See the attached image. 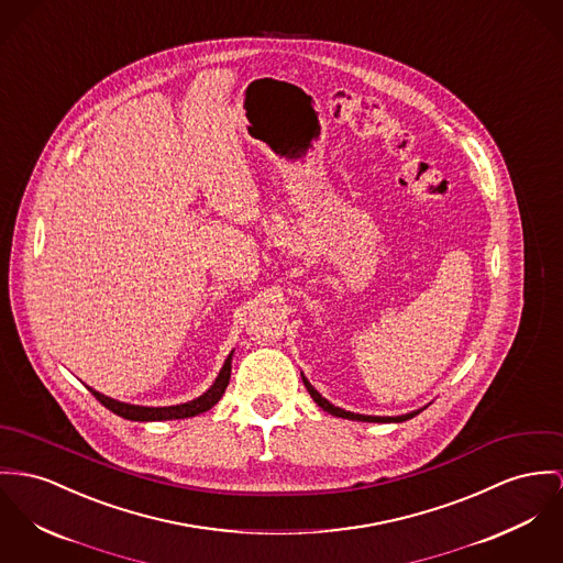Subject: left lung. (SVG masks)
<instances>
[{"instance_id": "left-lung-1", "label": "left lung", "mask_w": 563, "mask_h": 563, "mask_svg": "<svg viewBox=\"0 0 563 563\" xmlns=\"http://www.w3.org/2000/svg\"><path fill=\"white\" fill-rule=\"evenodd\" d=\"M303 386L306 389L310 391V396H312V400L323 409V411H328V413H332V416H336V418H346V420H357V422H405V420H409V418H413V416H418L422 409H418V411H411V413H405V416H394V418H389V416H360V413H351V411H345V409H341V407H334L330 400H325L317 389L312 388L310 384H308V379L302 375ZM427 409V407H424Z\"/></svg>"}]
</instances>
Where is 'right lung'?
<instances>
[{
    "mask_svg": "<svg viewBox=\"0 0 563 563\" xmlns=\"http://www.w3.org/2000/svg\"><path fill=\"white\" fill-rule=\"evenodd\" d=\"M231 357L233 351L229 353V357L224 360V366L218 373L217 382L212 384V388L208 389L206 394H201L199 398L190 400V402H181V405H172V407H139V405H129V402H120L113 400L96 389L89 388V391L96 396V400L100 405H104L109 411L118 413L124 420H132V422H161V420H181V418H192L199 416L208 409H212L218 400L222 398L224 389L229 386L231 379Z\"/></svg>",
    "mask_w": 563,
    "mask_h": 563,
    "instance_id": "right-lung-1",
    "label": "right lung"
}]
</instances>
